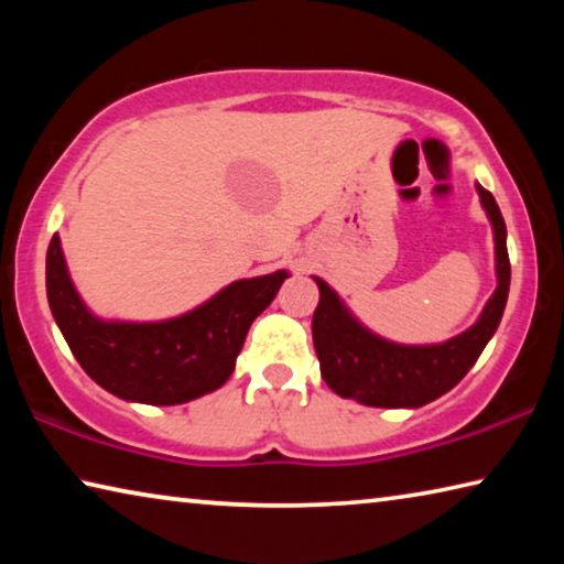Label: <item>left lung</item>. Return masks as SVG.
<instances>
[{
  "label": "left lung",
  "instance_id": "left-lung-1",
  "mask_svg": "<svg viewBox=\"0 0 564 564\" xmlns=\"http://www.w3.org/2000/svg\"><path fill=\"white\" fill-rule=\"evenodd\" d=\"M495 231L498 289L480 321L441 346H398L362 328L326 281L316 279L321 301L313 313V346L321 376L340 398L373 408H420L441 398L465 378L498 330L510 291V256L505 221L488 188L477 184Z\"/></svg>",
  "mask_w": 564,
  "mask_h": 564
}]
</instances>
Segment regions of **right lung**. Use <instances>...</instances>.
Masks as SVG:
<instances>
[{
    "label": "right lung",
    "instance_id": "1",
    "mask_svg": "<svg viewBox=\"0 0 564 564\" xmlns=\"http://www.w3.org/2000/svg\"><path fill=\"white\" fill-rule=\"evenodd\" d=\"M285 271L243 279L184 316L159 323L101 321L82 303L54 234L46 251V299L74 358L91 380L123 400L178 405L221 388L246 333L269 308Z\"/></svg>",
    "mask_w": 564,
    "mask_h": 564
}]
</instances>
